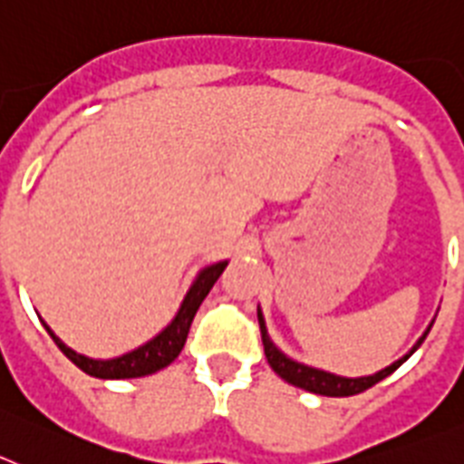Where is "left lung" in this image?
Masks as SVG:
<instances>
[{"label": "left lung", "mask_w": 464, "mask_h": 464, "mask_svg": "<svg viewBox=\"0 0 464 464\" xmlns=\"http://www.w3.org/2000/svg\"><path fill=\"white\" fill-rule=\"evenodd\" d=\"M259 313V324H261V341H264V353H266V360L271 364L273 372L277 373L280 378H285L287 382L296 385L301 390H308V392H315V394H324V397H353V394H360L364 390L373 388L376 382H381L382 378H388L390 373L397 372L406 360H409L411 354L416 353L420 348V343L425 341V336L430 334L432 324L427 327V332L418 338V343L409 350V354H404L401 360L392 362L390 366H385L382 372L373 373V376H362V378H345V376H336V373H329V372H322V369H313L308 364H301V362H294L289 360L287 354L282 353L276 343L271 341L268 332H266V324H264V315Z\"/></svg>", "instance_id": "1"}]
</instances>
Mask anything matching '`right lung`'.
Here are the masks:
<instances>
[{
	"label": "right lung",
	"instance_id": "add662e5",
	"mask_svg": "<svg viewBox=\"0 0 464 464\" xmlns=\"http://www.w3.org/2000/svg\"><path fill=\"white\" fill-rule=\"evenodd\" d=\"M228 266V261H219V264H212L208 268L198 273V277L193 280L191 289L184 296L182 305L177 310L175 320L151 341H147L140 348L130 350V353L121 354V357H114V360H91L86 354L74 353L72 348L60 341L51 327H48L46 322H44V327L46 332L51 334V338L55 341L60 350H63L72 362H74L82 372H86L88 376L95 378H140V376H149V373H156L160 369H165L168 364L177 360V354L182 353L184 343H187L188 329H191V322L196 317V310L200 308L203 299L209 294L212 285L219 280V276L224 273V268Z\"/></svg>",
	"mask_w": 464,
	"mask_h": 464
}]
</instances>
